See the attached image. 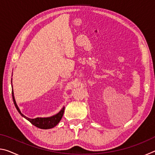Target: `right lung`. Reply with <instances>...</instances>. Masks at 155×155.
Here are the masks:
<instances>
[{
    "label": "right lung",
    "instance_id": "1",
    "mask_svg": "<svg viewBox=\"0 0 155 155\" xmlns=\"http://www.w3.org/2000/svg\"><path fill=\"white\" fill-rule=\"evenodd\" d=\"M12 98L13 101H14V103L15 104V107L18 111L19 112V114L22 115L23 117H25V119H27L28 121H29L33 125L35 126L36 127L41 128V129H49V128H52L57 126V124L60 122V120H61L63 115L64 113L65 107H63V108L60 110V111L57 113V114L52 115L50 117H36V118H29L27 116H25V115H23L21 113L20 110L18 107V104L15 102V100L14 98V91H13V86H12Z\"/></svg>",
    "mask_w": 155,
    "mask_h": 155
}]
</instances>
